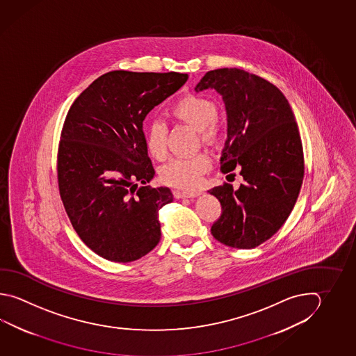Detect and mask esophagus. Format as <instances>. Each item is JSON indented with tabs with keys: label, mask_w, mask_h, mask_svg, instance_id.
Wrapping results in <instances>:
<instances>
[{
	"label": "esophagus",
	"mask_w": 356,
	"mask_h": 356,
	"mask_svg": "<svg viewBox=\"0 0 356 356\" xmlns=\"http://www.w3.org/2000/svg\"><path fill=\"white\" fill-rule=\"evenodd\" d=\"M200 194H202V191L195 190V191H182V193H176V196L184 199V197H196V196H199Z\"/></svg>",
	"instance_id": "obj_1"
}]
</instances>
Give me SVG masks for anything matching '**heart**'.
<instances>
[{
    "mask_svg": "<svg viewBox=\"0 0 356 356\" xmlns=\"http://www.w3.org/2000/svg\"><path fill=\"white\" fill-rule=\"evenodd\" d=\"M218 108L211 99L200 94H188L170 108V115L196 128L202 141H214L219 134L216 120ZM145 146L148 154L157 161L168 157V126L165 122L154 120L145 128ZM211 157L200 151L188 156L175 157L160 168L162 181L175 188H194L202 174L210 168Z\"/></svg>",
    "mask_w": 356,
    "mask_h": 356,
    "instance_id": "1",
    "label": "heart"
}]
</instances>
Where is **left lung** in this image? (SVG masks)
<instances>
[{"label": "left lung", "mask_w": 356, "mask_h": 356, "mask_svg": "<svg viewBox=\"0 0 356 356\" xmlns=\"http://www.w3.org/2000/svg\"><path fill=\"white\" fill-rule=\"evenodd\" d=\"M214 88L228 115V138L220 172L241 166L243 182L209 190L222 205L211 225L218 242L238 249L255 248L287 220L301 190L305 160L301 137L289 103L278 88L243 69L210 70L195 88Z\"/></svg>", "instance_id": "8db88e82"}]
</instances>
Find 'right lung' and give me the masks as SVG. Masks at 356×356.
Masks as SVG:
<instances>
[{"label":"right lung","mask_w":356,"mask_h":356,"mask_svg":"<svg viewBox=\"0 0 356 356\" xmlns=\"http://www.w3.org/2000/svg\"><path fill=\"white\" fill-rule=\"evenodd\" d=\"M188 78L114 70L67 111L56 160L59 194L76 234L104 259L134 262L161 239L159 210L174 195L147 185L154 170L142 122Z\"/></svg>","instance_id":"right-lung-1"}]
</instances>
